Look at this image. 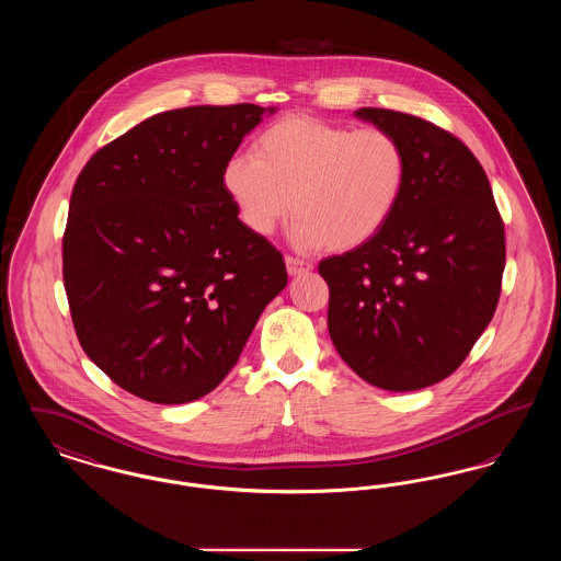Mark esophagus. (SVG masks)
I'll return each instance as SVG.
<instances>
[{"mask_svg":"<svg viewBox=\"0 0 561 561\" xmlns=\"http://www.w3.org/2000/svg\"><path fill=\"white\" fill-rule=\"evenodd\" d=\"M286 268H288V273L290 275H300V273H307V271H311L313 268V263H309V261H305V259H300V256H286Z\"/></svg>","mask_w":561,"mask_h":561,"instance_id":"esophagus-1","label":"esophagus"}]
</instances>
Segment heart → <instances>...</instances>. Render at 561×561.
<instances>
[{
    "label": "heart",
    "mask_w": 561,
    "mask_h": 561,
    "mask_svg": "<svg viewBox=\"0 0 561 561\" xmlns=\"http://www.w3.org/2000/svg\"><path fill=\"white\" fill-rule=\"evenodd\" d=\"M408 183V153L387 128H353L311 115H288L236 153L222 185L241 220L271 236L290 216L300 245L353 250L389 222Z\"/></svg>",
    "instance_id": "obj_1"
}]
</instances>
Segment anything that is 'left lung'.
I'll return each mask as SVG.
<instances>
[{"instance_id": "8db88e82", "label": "left lung", "mask_w": 561, "mask_h": 561, "mask_svg": "<svg viewBox=\"0 0 561 561\" xmlns=\"http://www.w3.org/2000/svg\"><path fill=\"white\" fill-rule=\"evenodd\" d=\"M357 117L400 138L408 183L373 240L321 261L328 330L364 380L416 391L450 376L492 320L505 222L480 161L453 133L391 108Z\"/></svg>"}]
</instances>
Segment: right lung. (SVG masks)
<instances>
[{"label":"right lung","mask_w":561,"mask_h":561,"mask_svg":"<svg viewBox=\"0 0 561 561\" xmlns=\"http://www.w3.org/2000/svg\"><path fill=\"white\" fill-rule=\"evenodd\" d=\"M265 108L163 111L101 147L76 181L62 279L85 355L136 398L199 400L238 364L288 284L222 168Z\"/></svg>","instance_id":"add662e5"}]
</instances>
